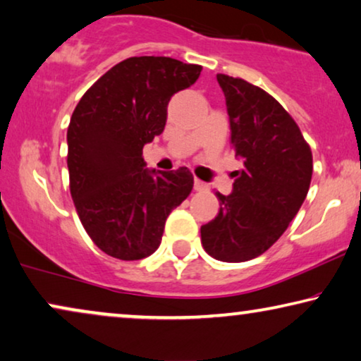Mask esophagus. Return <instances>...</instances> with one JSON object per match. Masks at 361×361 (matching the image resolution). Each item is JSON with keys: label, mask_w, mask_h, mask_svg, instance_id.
<instances>
[{"label": "esophagus", "mask_w": 361, "mask_h": 361, "mask_svg": "<svg viewBox=\"0 0 361 361\" xmlns=\"http://www.w3.org/2000/svg\"><path fill=\"white\" fill-rule=\"evenodd\" d=\"M195 190L196 191H207V190H209V186H207L204 181H201V180L196 178L195 180Z\"/></svg>", "instance_id": "esophagus-1"}]
</instances>
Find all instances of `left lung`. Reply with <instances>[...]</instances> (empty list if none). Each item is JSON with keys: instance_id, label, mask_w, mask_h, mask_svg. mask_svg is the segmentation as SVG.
<instances>
[{"instance_id": "1", "label": "left lung", "mask_w": 361, "mask_h": 361, "mask_svg": "<svg viewBox=\"0 0 361 361\" xmlns=\"http://www.w3.org/2000/svg\"><path fill=\"white\" fill-rule=\"evenodd\" d=\"M231 119V144L243 160L221 209L201 226L212 258L238 263L265 253L298 214L312 178V152L298 124L265 90L217 73Z\"/></svg>"}]
</instances>
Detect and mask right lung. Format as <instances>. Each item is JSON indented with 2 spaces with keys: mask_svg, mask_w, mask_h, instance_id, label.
Returning <instances> with one entry per match:
<instances>
[{
  "mask_svg": "<svg viewBox=\"0 0 361 361\" xmlns=\"http://www.w3.org/2000/svg\"><path fill=\"white\" fill-rule=\"evenodd\" d=\"M201 70L170 57L126 59L94 81L73 111L70 195L86 233L111 257L152 255L166 217L190 196L195 180L186 166L147 170L142 149L164 132L171 96L190 88Z\"/></svg>",
  "mask_w": 361,
  "mask_h": 361,
  "instance_id": "add662e5",
  "label": "right lung"
}]
</instances>
